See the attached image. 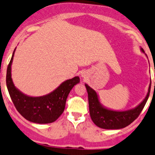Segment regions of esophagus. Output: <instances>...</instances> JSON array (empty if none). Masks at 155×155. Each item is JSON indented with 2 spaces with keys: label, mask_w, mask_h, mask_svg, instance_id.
Returning a JSON list of instances; mask_svg holds the SVG:
<instances>
[{
  "label": "esophagus",
  "mask_w": 155,
  "mask_h": 155,
  "mask_svg": "<svg viewBox=\"0 0 155 155\" xmlns=\"http://www.w3.org/2000/svg\"><path fill=\"white\" fill-rule=\"evenodd\" d=\"M80 75H81V79H85L86 78H87V76H88L87 73L85 72V71H83V72H81Z\"/></svg>",
  "instance_id": "esophagus-1"
}]
</instances>
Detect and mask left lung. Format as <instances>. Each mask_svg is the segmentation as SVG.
I'll list each match as a JSON object with an SVG mask.
<instances>
[{
	"label": "left lung",
	"instance_id": "left-lung-1",
	"mask_svg": "<svg viewBox=\"0 0 155 155\" xmlns=\"http://www.w3.org/2000/svg\"><path fill=\"white\" fill-rule=\"evenodd\" d=\"M140 51L145 54L142 48H140ZM145 55L147 56V54H145ZM84 85L87 91L90 115L92 120L97 127L105 130H120L132 123L138 117L145 106L151 89L150 82L147 96L137 106L130 110L120 111L111 110L104 106L100 101L96 91L87 84H84Z\"/></svg>",
	"mask_w": 155,
	"mask_h": 155
}]
</instances>
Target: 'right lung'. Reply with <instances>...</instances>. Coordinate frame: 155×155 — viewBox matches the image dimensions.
I'll return each instance as SVG.
<instances>
[{
  "mask_svg": "<svg viewBox=\"0 0 155 155\" xmlns=\"http://www.w3.org/2000/svg\"><path fill=\"white\" fill-rule=\"evenodd\" d=\"M6 71V86L17 110L23 118L35 124H50L62 115L66 100L72 88L79 84V76L65 80L54 91L42 96H30L22 93L15 86L12 79V64L15 51Z\"/></svg>",
  "mask_w": 155,
  "mask_h": 155,
  "instance_id": "right-lung-1",
  "label": "right lung"
}]
</instances>
